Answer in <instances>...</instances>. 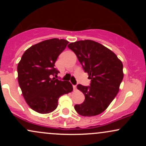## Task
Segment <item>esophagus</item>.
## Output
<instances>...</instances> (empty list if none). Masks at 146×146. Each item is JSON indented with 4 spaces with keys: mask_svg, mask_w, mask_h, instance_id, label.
I'll list each match as a JSON object with an SVG mask.
<instances>
[{
    "mask_svg": "<svg viewBox=\"0 0 146 146\" xmlns=\"http://www.w3.org/2000/svg\"><path fill=\"white\" fill-rule=\"evenodd\" d=\"M73 90H77V86H75V85H73Z\"/></svg>",
    "mask_w": 146,
    "mask_h": 146,
    "instance_id": "1",
    "label": "esophagus"
}]
</instances>
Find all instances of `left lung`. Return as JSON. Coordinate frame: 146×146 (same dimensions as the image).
Returning <instances> with one entry per match:
<instances>
[{
  "label": "left lung",
  "mask_w": 146,
  "mask_h": 146,
  "mask_svg": "<svg viewBox=\"0 0 146 146\" xmlns=\"http://www.w3.org/2000/svg\"><path fill=\"white\" fill-rule=\"evenodd\" d=\"M68 47L75 53L90 79V86H77L85 100L75 105V110L84 117L103 113L116 97L123 80L121 60L108 48L90 40L71 42Z\"/></svg>",
  "instance_id": "8db88e82"
}]
</instances>
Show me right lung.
<instances>
[{
  "mask_svg": "<svg viewBox=\"0 0 146 146\" xmlns=\"http://www.w3.org/2000/svg\"><path fill=\"white\" fill-rule=\"evenodd\" d=\"M68 43L58 38L41 42L26 50L18 63V84L25 101L36 112L53 111L58 99L73 90L69 82L53 78L60 73L55 63Z\"/></svg>",
  "mask_w": 146,
  "mask_h": 146,
  "instance_id": "obj_1",
  "label": "right lung"
}]
</instances>
